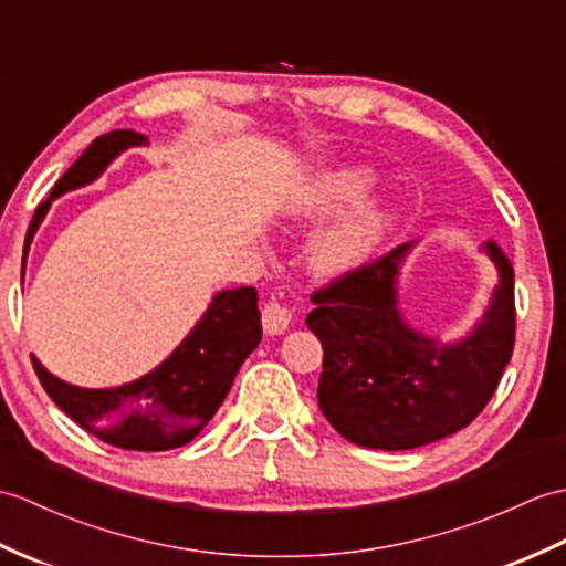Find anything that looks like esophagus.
Here are the masks:
<instances>
[{
    "mask_svg": "<svg viewBox=\"0 0 566 566\" xmlns=\"http://www.w3.org/2000/svg\"><path fill=\"white\" fill-rule=\"evenodd\" d=\"M289 321H292V311L280 304L277 298H270L262 306V331L268 335H282L289 327Z\"/></svg>",
    "mask_w": 566,
    "mask_h": 566,
    "instance_id": "esophagus-1",
    "label": "esophagus"
}]
</instances>
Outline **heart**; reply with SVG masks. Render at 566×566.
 Instances as JSON below:
<instances>
[{"label": "heart", "mask_w": 566, "mask_h": 566, "mask_svg": "<svg viewBox=\"0 0 566 566\" xmlns=\"http://www.w3.org/2000/svg\"><path fill=\"white\" fill-rule=\"evenodd\" d=\"M374 186L371 170H339V174L327 176L323 186L313 197V209H327L347 205L357 200L366 190ZM392 209L386 205H369L349 212L343 221L325 231L321 239H315L308 253V265L321 277H337V274L349 272L359 262L371 255L374 248L384 239L386 231L392 227Z\"/></svg>", "instance_id": "1"}]
</instances>
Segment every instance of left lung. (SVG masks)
<instances>
[{
	"label": "left lung",
	"mask_w": 566,
	"mask_h": 566,
	"mask_svg": "<svg viewBox=\"0 0 566 566\" xmlns=\"http://www.w3.org/2000/svg\"><path fill=\"white\" fill-rule=\"evenodd\" d=\"M410 245L311 296L306 325L323 345L321 412L364 449L407 451L461 431L492 400L514 352V270L499 245L484 243L499 270L490 308L453 345L412 331L398 311L396 280Z\"/></svg>",
	"instance_id": "8db88e82"
}]
</instances>
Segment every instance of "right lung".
Here are the masks:
<instances>
[{
  "instance_id": "add662e5",
  "label": "right lung",
  "mask_w": 566,
  "mask_h": 566,
  "mask_svg": "<svg viewBox=\"0 0 566 566\" xmlns=\"http://www.w3.org/2000/svg\"><path fill=\"white\" fill-rule=\"evenodd\" d=\"M137 144H144V135L133 129H113L88 144L55 182L48 200L38 205L25 233L23 268L33 233L52 200L96 180L117 154ZM260 337L258 292L253 286H239L212 298L202 321L164 364L120 388H78L52 376L35 357L31 361L52 402L78 427L117 449L168 451L186 446L207 427Z\"/></svg>"
}]
</instances>
